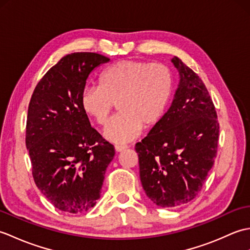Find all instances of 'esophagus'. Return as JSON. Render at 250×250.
<instances>
[{
	"instance_id": "esophagus-1",
	"label": "esophagus",
	"mask_w": 250,
	"mask_h": 250,
	"mask_svg": "<svg viewBox=\"0 0 250 250\" xmlns=\"http://www.w3.org/2000/svg\"><path fill=\"white\" fill-rule=\"evenodd\" d=\"M126 148H128V146H126V145H116V146H115V150H116L117 152H121V151L125 150Z\"/></svg>"
}]
</instances>
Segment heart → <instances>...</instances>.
Returning <instances> with one entry per match:
<instances>
[{
	"instance_id": "1",
	"label": "heart",
	"mask_w": 250,
	"mask_h": 250,
	"mask_svg": "<svg viewBox=\"0 0 250 250\" xmlns=\"http://www.w3.org/2000/svg\"><path fill=\"white\" fill-rule=\"evenodd\" d=\"M173 92V75L162 63L122 60L100 74L98 87L82 93L83 110L99 125H105L117 103L119 115L104 136L114 143L136 139L143 128H151L166 113Z\"/></svg>"
}]
</instances>
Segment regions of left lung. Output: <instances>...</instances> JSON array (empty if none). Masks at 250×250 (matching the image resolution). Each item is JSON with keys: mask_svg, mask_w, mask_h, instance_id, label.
Returning <instances> with one entry per match:
<instances>
[{"mask_svg": "<svg viewBox=\"0 0 250 250\" xmlns=\"http://www.w3.org/2000/svg\"><path fill=\"white\" fill-rule=\"evenodd\" d=\"M179 84L171 107L136 143L143 188L160 207L193 200L214 166L219 139L215 105L204 83L177 57Z\"/></svg>", "mask_w": 250, "mask_h": 250, "instance_id": "1", "label": "left lung"}]
</instances>
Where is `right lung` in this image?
<instances>
[{"label":"right lung","instance_id":"right-lung-1","mask_svg":"<svg viewBox=\"0 0 250 250\" xmlns=\"http://www.w3.org/2000/svg\"><path fill=\"white\" fill-rule=\"evenodd\" d=\"M108 61L95 52L66 55L36 84L29 104L25 145L32 175L47 200L66 213L95 205L115 156L81 104L89 74Z\"/></svg>","mask_w":250,"mask_h":250}]
</instances>
